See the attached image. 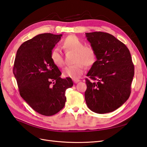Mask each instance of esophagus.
I'll return each mask as SVG.
<instances>
[{
  "label": "esophagus",
  "instance_id": "esophagus-1",
  "mask_svg": "<svg viewBox=\"0 0 147 147\" xmlns=\"http://www.w3.org/2000/svg\"><path fill=\"white\" fill-rule=\"evenodd\" d=\"M73 82H74V83H78L80 82V80H78V79H73Z\"/></svg>",
  "mask_w": 147,
  "mask_h": 147
}]
</instances>
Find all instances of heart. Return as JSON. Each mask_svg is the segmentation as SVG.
<instances>
[{
	"label": "heart",
	"instance_id": "1",
	"mask_svg": "<svg viewBox=\"0 0 147 147\" xmlns=\"http://www.w3.org/2000/svg\"><path fill=\"white\" fill-rule=\"evenodd\" d=\"M62 45L65 49L74 52V62L75 64L65 67L62 74L65 77L77 79L82 75L84 71V65L91 67L96 60V53L92 46H85V43L78 37L71 35L67 36ZM51 59L56 66L62 67L64 64V59L62 53L58 48H55L51 53Z\"/></svg>",
	"mask_w": 147,
	"mask_h": 147
}]
</instances>
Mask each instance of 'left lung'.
<instances>
[{"label":"left lung","mask_w":147,"mask_h":147,"mask_svg":"<svg viewBox=\"0 0 147 147\" xmlns=\"http://www.w3.org/2000/svg\"><path fill=\"white\" fill-rule=\"evenodd\" d=\"M96 53V61L87 74L85 98L88 107L95 113L116 110L131 94L135 74L127 47L111 34L101 32L85 33Z\"/></svg>","instance_id":"left-lung-1"}]
</instances>
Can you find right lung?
I'll return each instance as SVG.
<instances>
[{"instance_id":"right-lung-1","label":"right lung","mask_w":147,"mask_h":147,"mask_svg":"<svg viewBox=\"0 0 147 147\" xmlns=\"http://www.w3.org/2000/svg\"><path fill=\"white\" fill-rule=\"evenodd\" d=\"M62 35L40 34L21 44L16 55L13 73L21 96L34 111L51 116L65 105V90L73 85L62 79L51 53Z\"/></svg>"}]
</instances>
